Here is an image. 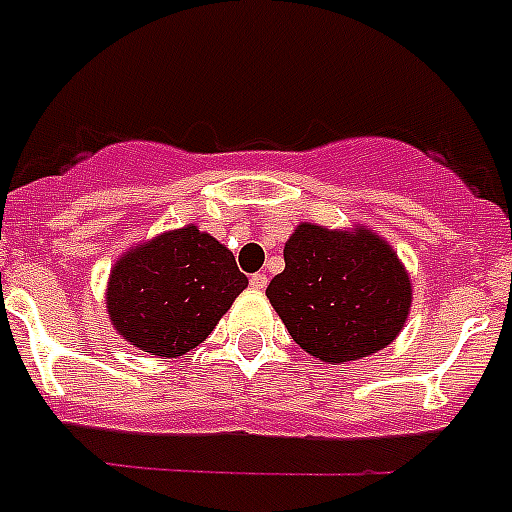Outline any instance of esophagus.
<instances>
[{"instance_id":"34e87169","label":"esophagus","mask_w":512,"mask_h":512,"mask_svg":"<svg viewBox=\"0 0 512 512\" xmlns=\"http://www.w3.org/2000/svg\"><path fill=\"white\" fill-rule=\"evenodd\" d=\"M249 286L257 291H263L265 286H268V276H265V273H252V276H249Z\"/></svg>"}]
</instances>
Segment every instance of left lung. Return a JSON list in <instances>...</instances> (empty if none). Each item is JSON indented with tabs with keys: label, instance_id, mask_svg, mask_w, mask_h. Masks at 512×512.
Returning <instances> with one entry per match:
<instances>
[{
	"label": "left lung",
	"instance_id": "8db88e82",
	"mask_svg": "<svg viewBox=\"0 0 512 512\" xmlns=\"http://www.w3.org/2000/svg\"><path fill=\"white\" fill-rule=\"evenodd\" d=\"M286 268L265 289L307 354L343 364L385 349L401 333L411 283L372 231H328L302 223L283 249Z\"/></svg>",
	"mask_w": 512,
	"mask_h": 512
}]
</instances>
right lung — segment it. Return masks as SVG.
I'll use <instances>...</instances> for the list:
<instances>
[{
  "label": "right lung",
  "instance_id": "right-lung-1",
  "mask_svg": "<svg viewBox=\"0 0 512 512\" xmlns=\"http://www.w3.org/2000/svg\"><path fill=\"white\" fill-rule=\"evenodd\" d=\"M247 289L229 249L184 226L124 255L111 270L106 304L119 336L156 356H182L210 336Z\"/></svg>",
  "mask_w": 512,
  "mask_h": 512
}]
</instances>
